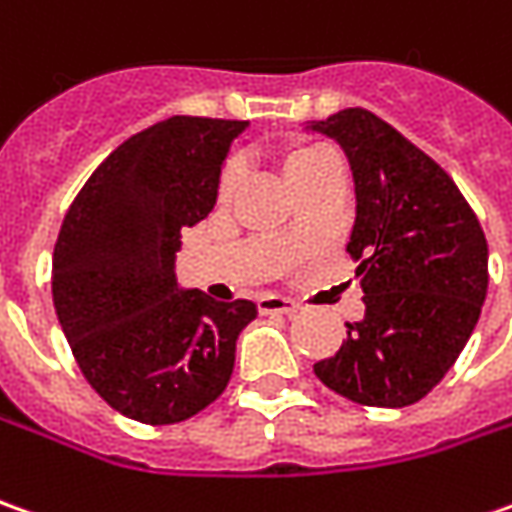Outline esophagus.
<instances>
[{"instance_id":"obj_1","label":"esophagus","mask_w":512,"mask_h":512,"mask_svg":"<svg viewBox=\"0 0 512 512\" xmlns=\"http://www.w3.org/2000/svg\"><path fill=\"white\" fill-rule=\"evenodd\" d=\"M257 309H260V314H297L300 311V306L294 303V300H289V297H274V294H269V297H260L257 300Z\"/></svg>"}]
</instances>
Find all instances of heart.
Segmentation results:
<instances>
[{
    "label": "heart",
    "instance_id": "b5f03b06",
    "mask_svg": "<svg viewBox=\"0 0 512 512\" xmlns=\"http://www.w3.org/2000/svg\"><path fill=\"white\" fill-rule=\"evenodd\" d=\"M340 167L337 164V155L328 150L326 144H314V141H306V144H294L286 158H283V172L289 178L291 184L303 181V178H311L317 172H326V169ZM240 181V167L235 161H229L226 167L221 169V178H218V195L221 198H229L235 189H238Z\"/></svg>",
    "mask_w": 512,
    "mask_h": 512
}]
</instances>
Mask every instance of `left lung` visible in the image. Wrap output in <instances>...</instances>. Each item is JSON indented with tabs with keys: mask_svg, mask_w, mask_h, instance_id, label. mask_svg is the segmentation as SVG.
Instances as JSON below:
<instances>
[{
	"mask_svg": "<svg viewBox=\"0 0 512 512\" xmlns=\"http://www.w3.org/2000/svg\"><path fill=\"white\" fill-rule=\"evenodd\" d=\"M306 130L348 155L357 221L348 240L365 291L360 323L314 374L340 397L414 405L450 371L479 323L487 240L459 186L388 121L348 107Z\"/></svg>",
	"mask_w": 512,
	"mask_h": 512,
	"instance_id": "left-lung-1",
	"label": "left lung"
}]
</instances>
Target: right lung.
<instances>
[{"label": "right lung", "mask_w": 512, "mask_h": 512, "mask_svg": "<svg viewBox=\"0 0 512 512\" xmlns=\"http://www.w3.org/2000/svg\"><path fill=\"white\" fill-rule=\"evenodd\" d=\"M246 121L172 115L115 147L81 186L53 249V306L84 379L118 414L175 425L221 397L252 300L178 289L181 229L218 201Z\"/></svg>", "instance_id": "add662e5"}]
</instances>
